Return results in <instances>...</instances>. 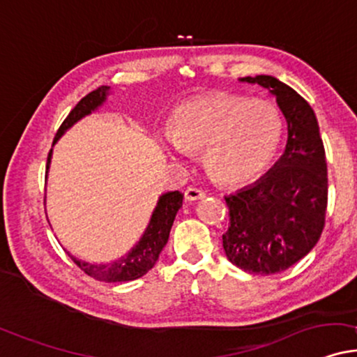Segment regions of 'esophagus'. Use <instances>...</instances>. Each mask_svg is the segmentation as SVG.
I'll list each match as a JSON object with an SVG mask.
<instances>
[{
	"label": "esophagus",
	"mask_w": 357,
	"mask_h": 357,
	"mask_svg": "<svg viewBox=\"0 0 357 357\" xmlns=\"http://www.w3.org/2000/svg\"><path fill=\"white\" fill-rule=\"evenodd\" d=\"M205 199V193L200 190V188H195V187H188L185 190V200L187 202H197V200H202Z\"/></svg>",
	"instance_id": "1"
}]
</instances>
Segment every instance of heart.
I'll use <instances>...</instances> for the list:
<instances>
[{"label": "heart", "mask_w": 357, "mask_h": 357, "mask_svg": "<svg viewBox=\"0 0 357 357\" xmlns=\"http://www.w3.org/2000/svg\"><path fill=\"white\" fill-rule=\"evenodd\" d=\"M283 139V117L270 100L215 92L180 104L170 129L158 134L175 158L204 151L206 170L220 183L241 185L271 164Z\"/></svg>", "instance_id": "b5f03b06"}]
</instances>
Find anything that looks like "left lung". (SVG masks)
Masks as SVG:
<instances>
[{"label":"left lung","instance_id":"1","mask_svg":"<svg viewBox=\"0 0 357 357\" xmlns=\"http://www.w3.org/2000/svg\"><path fill=\"white\" fill-rule=\"evenodd\" d=\"M276 98L288 122L284 153L253 185L225 197L230 227L223 250L233 265L275 275L305 258L318 243L328 206V165L314 111L273 76L241 77Z\"/></svg>","mask_w":357,"mask_h":357}]
</instances>
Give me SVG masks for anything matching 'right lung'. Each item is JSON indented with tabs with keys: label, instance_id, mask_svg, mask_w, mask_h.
<instances>
[{
	"label": "right lung",
	"instance_id": "add662e5",
	"mask_svg": "<svg viewBox=\"0 0 357 357\" xmlns=\"http://www.w3.org/2000/svg\"><path fill=\"white\" fill-rule=\"evenodd\" d=\"M109 86H100L96 91L89 92L86 98H82L76 104V107L69 112V116L64 119V122L61 124L59 130L56 132L54 137V145L57 140H59L61 135L64 134L69 127H73L77 121H81L82 117L89 116L91 112H94L96 109L100 107L107 99ZM51 153L52 149L50 151V155H47V165L46 170L50 169L51 164ZM183 193L178 190L175 192H167L160 197L157 202L155 210H153L151 222H149L147 228H145L142 238H140L137 243H135L134 248L130 250L126 257L116 259L112 263H100V265H92V263L82 261L76 257H73L69 253V257L73 258V261L81 268L86 275L92 276L94 280L105 281V283H117V281H134L144 276L149 270H152L155 261L158 259V255H160L164 246L169 241L170 228L174 225L175 215H177L178 208L182 206Z\"/></svg>",
	"mask_w": 357,
	"mask_h": 357
}]
</instances>
